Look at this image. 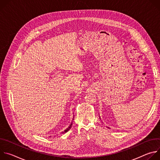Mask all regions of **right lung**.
I'll return each instance as SVG.
<instances>
[{
    "mask_svg": "<svg viewBox=\"0 0 160 160\" xmlns=\"http://www.w3.org/2000/svg\"><path fill=\"white\" fill-rule=\"evenodd\" d=\"M72 123H71V125L69 126V127H68V128H67V129H66L64 132H62V133H66V132H67L68 130H69L70 128H71V127H72Z\"/></svg>",
    "mask_w": 160,
    "mask_h": 160,
    "instance_id": "right-lung-1",
    "label": "right lung"
}]
</instances>
